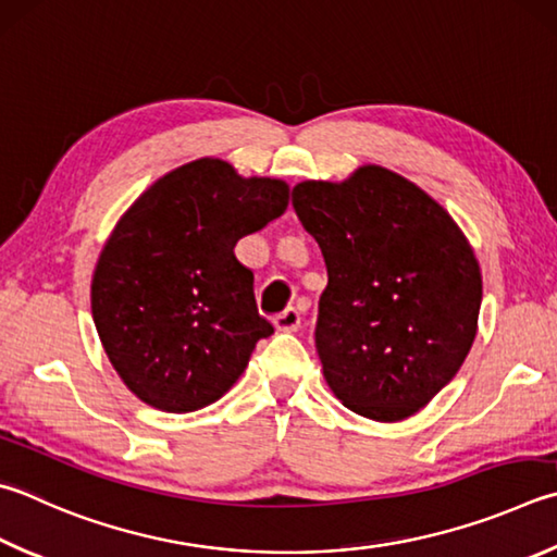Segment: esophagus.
Here are the masks:
<instances>
[{
    "label": "esophagus",
    "instance_id": "esophagus-1",
    "mask_svg": "<svg viewBox=\"0 0 557 557\" xmlns=\"http://www.w3.org/2000/svg\"><path fill=\"white\" fill-rule=\"evenodd\" d=\"M272 323H275L277 331L292 333V331H297L301 326V313L295 307H289V309H285L282 313H277L275 321H272Z\"/></svg>",
    "mask_w": 557,
    "mask_h": 557
}]
</instances>
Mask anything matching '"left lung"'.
Wrapping results in <instances>:
<instances>
[{
	"instance_id": "obj_1",
	"label": "left lung",
	"mask_w": 557,
	"mask_h": 557,
	"mask_svg": "<svg viewBox=\"0 0 557 557\" xmlns=\"http://www.w3.org/2000/svg\"><path fill=\"white\" fill-rule=\"evenodd\" d=\"M292 207L329 272L313 331L323 377L360 417L409 419L478 333L482 275L468 238L436 199L380 165L299 182Z\"/></svg>"
}]
</instances>
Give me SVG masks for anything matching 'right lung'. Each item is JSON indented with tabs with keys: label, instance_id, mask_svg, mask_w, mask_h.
<instances>
[{
	"label": "right lung",
	"instance_id": "add662e5",
	"mask_svg": "<svg viewBox=\"0 0 557 557\" xmlns=\"http://www.w3.org/2000/svg\"><path fill=\"white\" fill-rule=\"evenodd\" d=\"M287 182L199 158L156 180L111 231L92 275L109 362L140 401L187 413L244 375L268 338L236 244L285 214Z\"/></svg>",
	"mask_w": 557,
	"mask_h": 557
}]
</instances>
